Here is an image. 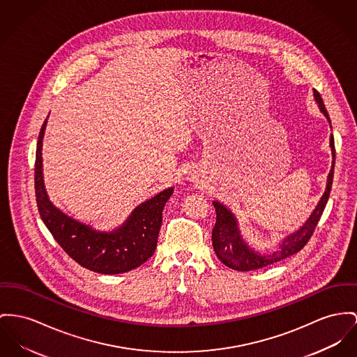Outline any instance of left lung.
I'll return each mask as SVG.
<instances>
[{"instance_id": "left-lung-1", "label": "left lung", "mask_w": 357, "mask_h": 357, "mask_svg": "<svg viewBox=\"0 0 357 357\" xmlns=\"http://www.w3.org/2000/svg\"><path fill=\"white\" fill-rule=\"evenodd\" d=\"M314 97L315 101L319 105V109L325 114V116L331 121L329 114L325 108L324 100L319 95L318 91H314ZM331 147L333 153L332 169L328 176V185L326 190L322 195L319 203L317 204L315 210L307 219V222L294 234L288 236L283 239L280 249L269 253V255H259L253 249H250L239 236L238 231L237 220L234 215L231 214L225 206L220 203L214 202L215 211H216V222H215L214 230H213V246H214L215 255L216 257L223 262L226 266L241 271V272H248V271H255L259 268H264L266 265H271L273 262L280 261L285 257H289L298 252H301L305 245L309 242L310 238L312 236L322 213L326 207V203L329 200V195L332 190L333 174H334V160H335V149H334V138L331 135Z\"/></svg>"}]
</instances>
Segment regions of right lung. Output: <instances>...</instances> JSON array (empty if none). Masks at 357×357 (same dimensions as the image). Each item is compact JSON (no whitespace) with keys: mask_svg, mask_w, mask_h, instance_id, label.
Wrapping results in <instances>:
<instances>
[{"mask_svg":"<svg viewBox=\"0 0 357 357\" xmlns=\"http://www.w3.org/2000/svg\"><path fill=\"white\" fill-rule=\"evenodd\" d=\"M45 120L36 149L35 195L38 210L61 248L81 266L97 273L116 275L141 266L157 248L164 206L173 188L160 192L134 210L126 223L112 233H98L62 214L48 200L42 173V139Z\"/></svg>","mask_w":357,"mask_h":357,"instance_id":"right-lung-1","label":"right lung"}]
</instances>
